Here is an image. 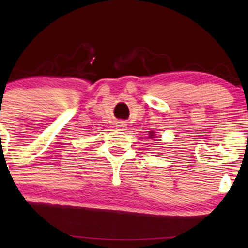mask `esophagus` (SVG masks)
Here are the masks:
<instances>
[{
  "instance_id": "1",
  "label": "esophagus",
  "mask_w": 248,
  "mask_h": 248,
  "mask_svg": "<svg viewBox=\"0 0 248 248\" xmlns=\"http://www.w3.org/2000/svg\"><path fill=\"white\" fill-rule=\"evenodd\" d=\"M125 126H126V124H125L124 122H118V123H117L118 130H124Z\"/></svg>"
}]
</instances>
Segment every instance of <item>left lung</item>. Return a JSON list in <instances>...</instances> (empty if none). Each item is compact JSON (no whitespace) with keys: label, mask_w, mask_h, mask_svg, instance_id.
Here are the masks:
<instances>
[{"label":"left lung","mask_w":248,"mask_h":248,"mask_svg":"<svg viewBox=\"0 0 248 248\" xmlns=\"http://www.w3.org/2000/svg\"><path fill=\"white\" fill-rule=\"evenodd\" d=\"M149 137H150V138H155V134H154V132H151V133L149 134Z\"/></svg>","instance_id":"1"}]
</instances>
